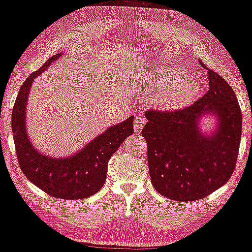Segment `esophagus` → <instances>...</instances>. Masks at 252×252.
Segmentation results:
<instances>
[{
  "instance_id": "esophagus-1",
  "label": "esophagus",
  "mask_w": 252,
  "mask_h": 252,
  "mask_svg": "<svg viewBox=\"0 0 252 252\" xmlns=\"http://www.w3.org/2000/svg\"><path fill=\"white\" fill-rule=\"evenodd\" d=\"M144 124H145V118L143 116H138V117L135 118L132 126H134V131H135L136 135L141 134V131H142V129H143Z\"/></svg>"
}]
</instances>
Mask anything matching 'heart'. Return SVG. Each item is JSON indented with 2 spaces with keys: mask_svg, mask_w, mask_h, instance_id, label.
Wrapping results in <instances>:
<instances>
[{
  "mask_svg": "<svg viewBox=\"0 0 252 252\" xmlns=\"http://www.w3.org/2000/svg\"><path fill=\"white\" fill-rule=\"evenodd\" d=\"M150 84L160 93L155 98L157 107L172 110L189 102L198 92V82L184 76L183 71L171 65H160L149 78Z\"/></svg>",
  "mask_w": 252,
  "mask_h": 252,
  "instance_id": "heart-1",
  "label": "heart"
}]
</instances>
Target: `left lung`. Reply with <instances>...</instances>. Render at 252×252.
Here are the masks:
<instances>
[{
  "instance_id": "left-lung-1",
  "label": "left lung",
  "mask_w": 252,
  "mask_h": 252,
  "mask_svg": "<svg viewBox=\"0 0 252 252\" xmlns=\"http://www.w3.org/2000/svg\"><path fill=\"white\" fill-rule=\"evenodd\" d=\"M208 76V93L190 107L145 113L148 122L142 136L148 144L151 183L157 192L174 201L204 198L224 186L235 170L242 135L241 108L222 76L211 69ZM207 114L217 118V126L205 134L200 121Z\"/></svg>"
}]
</instances>
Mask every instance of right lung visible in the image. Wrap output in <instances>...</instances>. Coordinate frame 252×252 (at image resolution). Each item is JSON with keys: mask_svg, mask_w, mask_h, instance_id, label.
Wrapping results in <instances>:
<instances>
[{"mask_svg": "<svg viewBox=\"0 0 252 252\" xmlns=\"http://www.w3.org/2000/svg\"><path fill=\"white\" fill-rule=\"evenodd\" d=\"M62 54L53 56L27 78L21 87L11 114V130L21 170L26 177L48 195L62 199H82L101 190L105 182L108 162L124 139L134 132L132 120L109 126L77 153L66 157L42 154L32 145L27 130V104L32 82Z\"/></svg>", "mask_w": 252, "mask_h": 252, "instance_id": "add662e5", "label": "right lung"}]
</instances>
